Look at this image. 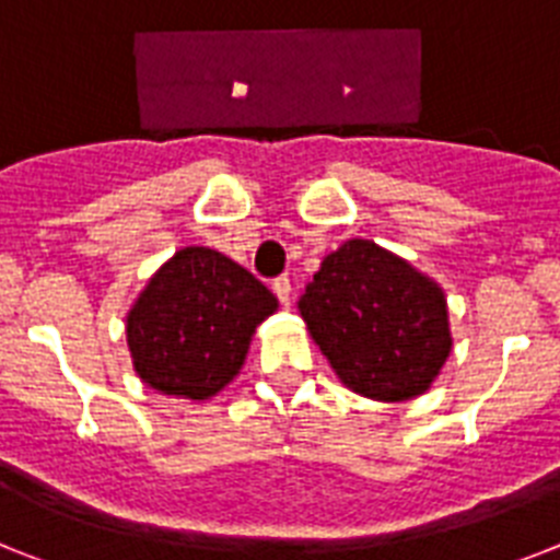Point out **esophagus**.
I'll list each match as a JSON object with an SVG mask.
<instances>
[{"label":"esophagus","mask_w":560,"mask_h":560,"mask_svg":"<svg viewBox=\"0 0 560 560\" xmlns=\"http://www.w3.org/2000/svg\"><path fill=\"white\" fill-rule=\"evenodd\" d=\"M272 293H276V299H279L284 307H288L290 299H293V284H290V279H276L272 281Z\"/></svg>","instance_id":"1"}]
</instances>
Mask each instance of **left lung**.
<instances>
[{"label": "left lung", "mask_w": 560, "mask_h": 560, "mask_svg": "<svg viewBox=\"0 0 560 560\" xmlns=\"http://www.w3.org/2000/svg\"><path fill=\"white\" fill-rule=\"evenodd\" d=\"M299 310L338 378L375 401L427 393L453 350L444 290L368 238L324 258Z\"/></svg>", "instance_id": "1"}]
</instances>
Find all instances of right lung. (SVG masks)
I'll return each instance as SVG.
<instances>
[{"label":"right lung","mask_w":560,"mask_h":560,"mask_svg":"<svg viewBox=\"0 0 560 560\" xmlns=\"http://www.w3.org/2000/svg\"><path fill=\"white\" fill-rule=\"evenodd\" d=\"M276 307V295L233 258L185 247L128 313L136 373L164 396L205 401L236 378L253 332Z\"/></svg>","instance_id":"obj_1"}]
</instances>
